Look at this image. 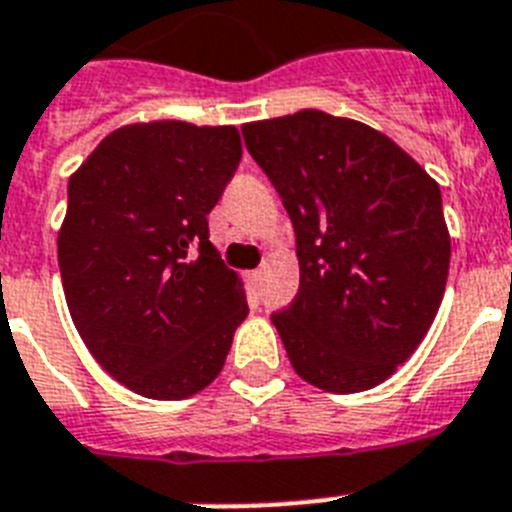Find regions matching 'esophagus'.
<instances>
[{
    "label": "esophagus",
    "mask_w": 512,
    "mask_h": 512,
    "mask_svg": "<svg viewBox=\"0 0 512 512\" xmlns=\"http://www.w3.org/2000/svg\"><path fill=\"white\" fill-rule=\"evenodd\" d=\"M260 281H263V270H249V273H247L249 286H257Z\"/></svg>",
    "instance_id": "1"
}]
</instances>
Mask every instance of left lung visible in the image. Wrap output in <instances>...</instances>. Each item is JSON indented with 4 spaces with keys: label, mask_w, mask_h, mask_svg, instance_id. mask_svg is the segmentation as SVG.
Returning a JSON list of instances; mask_svg holds the SVG:
<instances>
[{
    "label": "left lung",
    "mask_w": 512,
    "mask_h": 512,
    "mask_svg": "<svg viewBox=\"0 0 512 512\" xmlns=\"http://www.w3.org/2000/svg\"><path fill=\"white\" fill-rule=\"evenodd\" d=\"M294 223L299 294L270 317L296 375L362 393L427 336L450 265L440 184L388 135L302 109L242 127Z\"/></svg>",
    "instance_id": "obj_1"
}]
</instances>
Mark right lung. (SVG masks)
<instances>
[{"mask_svg": "<svg viewBox=\"0 0 512 512\" xmlns=\"http://www.w3.org/2000/svg\"><path fill=\"white\" fill-rule=\"evenodd\" d=\"M242 161L236 127H119L70 176L59 270L72 322L132 393L179 401L223 369L247 317L242 278L208 239V213Z\"/></svg>", "mask_w": 512, "mask_h": 512, "instance_id": "1", "label": "right lung"}]
</instances>
